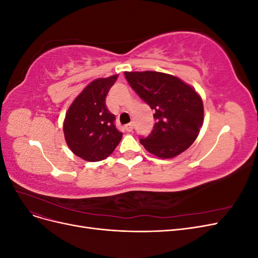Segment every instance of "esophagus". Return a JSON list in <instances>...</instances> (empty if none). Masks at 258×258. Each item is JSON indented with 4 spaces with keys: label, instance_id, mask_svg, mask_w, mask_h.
I'll use <instances>...</instances> for the list:
<instances>
[{
    "label": "esophagus",
    "instance_id": "esophagus-1",
    "mask_svg": "<svg viewBox=\"0 0 258 258\" xmlns=\"http://www.w3.org/2000/svg\"><path fill=\"white\" fill-rule=\"evenodd\" d=\"M124 129H126V131H128V132H131L132 130H134V123L132 122L127 123L126 126H124Z\"/></svg>",
    "mask_w": 258,
    "mask_h": 258
}]
</instances>
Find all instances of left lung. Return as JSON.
<instances>
[{"mask_svg":"<svg viewBox=\"0 0 258 258\" xmlns=\"http://www.w3.org/2000/svg\"><path fill=\"white\" fill-rule=\"evenodd\" d=\"M124 76L131 88L155 111L152 134L140 143L148 153L163 159L185 152L204 124V102L199 93L167 73L124 72Z\"/></svg>","mask_w":258,"mask_h":258,"instance_id":"8db88e82","label":"left lung"}]
</instances>
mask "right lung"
<instances>
[{
	"label": "right lung",
	"mask_w": 258,
	"mask_h": 258,
	"mask_svg": "<svg viewBox=\"0 0 258 258\" xmlns=\"http://www.w3.org/2000/svg\"><path fill=\"white\" fill-rule=\"evenodd\" d=\"M118 74L97 79L88 84L69 106L63 134L70 150L86 161H100L119 144L122 134L116 129L114 115L105 99Z\"/></svg>",
	"instance_id": "right-lung-1"
}]
</instances>
